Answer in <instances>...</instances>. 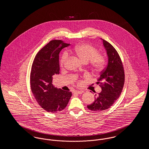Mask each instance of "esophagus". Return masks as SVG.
I'll return each mask as SVG.
<instances>
[{"label": "esophagus", "instance_id": "1", "mask_svg": "<svg viewBox=\"0 0 149 149\" xmlns=\"http://www.w3.org/2000/svg\"><path fill=\"white\" fill-rule=\"evenodd\" d=\"M83 92H84V91H75L74 92V93H77V94H82Z\"/></svg>", "mask_w": 149, "mask_h": 149}]
</instances>
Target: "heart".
<instances>
[{
  "instance_id": "1",
  "label": "heart",
  "mask_w": 149,
  "mask_h": 149,
  "mask_svg": "<svg viewBox=\"0 0 149 149\" xmlns=\"http://www.w3.org/2000/svg\"><path fill=\"white\" fill-rule=\"evenodd\" d=\"M70 52L74 53L83 62L89 63L95 70H100L106 64V58L104 55L98 53V50L94 46L88 44H81L76 46ZM67 53L64 52L60 58L59 64L64 66L67 58Z\"/></svg>"
}]
</instances>
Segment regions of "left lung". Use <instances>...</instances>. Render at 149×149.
Returning a JSON list of instances; mask_svg holds the SVG:
<instances>
[{
	"instance_id": "obj_1",
	"label": "left lung",
	"mask_w": 149,
	"mask_h": 149,
	"mask_svg": "<svg viewBox=\"0 0 149 149\" xmlns=\"http://www.w3.org/2000/svg\"><path fill=\"white\" fill-rule=\"evenodd\" d=\"M108 56L106 68L100 72L97 84L102 92L95 94L94 102L87 108L96 112H101L110 108L120 97L125 83V71L120 56L113 46L103 40Z\"/></svg>"
}]
</instances>
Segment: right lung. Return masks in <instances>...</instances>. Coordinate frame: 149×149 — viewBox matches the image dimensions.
I'll return each mask as SVG.
<instances>
[{
  "instance_id": "right-lung-1",
  "label": "right lung",
  "mask_w": 149,
  "mask_h": 149,
  "mask_svg": "<svg viewBox=\"0 0 149 149\" xmlns=\"http://www.w3.org/2000/svg\"><path fill=\"white\" fill-rule=\"evenodd\" d=\"M69 45L61 40L50 41L37 52L32 65L31 91L38 104L48 112L63 111L72 95L71 92L56 89L52 84L53 76L59 74V52Z\"/></svg>"
}]
</instances>
